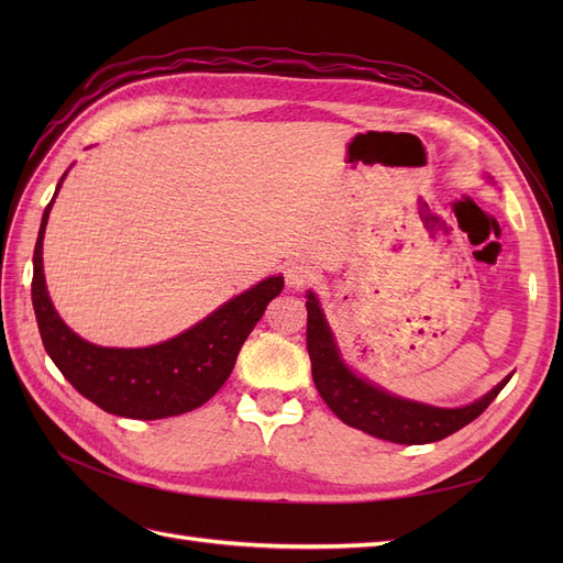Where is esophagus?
Masks as SVG:
<instances>
[{
    "instance_id": "1",
    "label": "esophagus",
    "mask_w": 563,
    "mask_h": 563,
    "mask_svg": "<svg viewBox=\"0 0 563 563\" xmlns=\"http://www.w3.org/2000/svg\"><path fill=\"white\" fill-rule=\"evenodd\" d=\"M284 277H286V284L291 286V288H302V286L312 284L317 275H314V269L308 263H291V265L286 267Z\"/></svg>"
}]
</instances>
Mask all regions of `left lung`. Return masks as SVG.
<instances>
[{"mask_svg":"<svg viewBox=\"0 0 563 563\" xmlns=\"http://www.w3.org/2000/svg\"><path fill=\"white\" fill-rule=\"evenodd\" d=\"M305 308H308V352L312 362V378L321 399L345 424L371 437L406 446L432 444V441L463 430L474 418H479L512 378V373H509L484 397L457 408H441L397 397L380 385L362 378L360 373H354L345 364L327 314H323L321 302L312 291H308Z\"/></svg>","mask_w":563,"mask_h":563,"instance_id":"left-lung-1","label":"left lung"}]
</instances>
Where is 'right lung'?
<instances>
[{"label":"right lung","instance_id":"obj_1","mask_svg":"<svg viewBox=\"0 0 563 563\" xmlns=\"http://www.w3.org/2000/svg\"><path fill=\"white\" fill-rule=\"evenodd\" d=\"M67 172L56 185L54 199ZM54 199L44 209L35 244L32 308L46 354L81 397L103 411L133 420H159L207 404L225 385L244 340L261 321L284 277H267L230 298L195 327L150 347H100L77 335L56 312L44 279V232Z\"/></svg>","mask_w":563,"mask_h":563}]
</instances>
